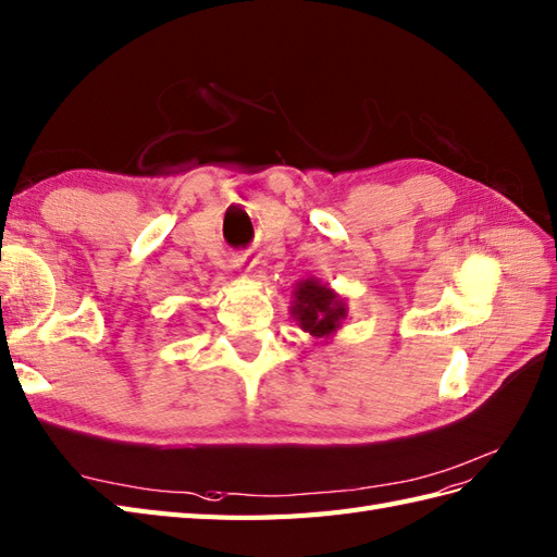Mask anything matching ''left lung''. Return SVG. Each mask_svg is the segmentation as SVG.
Instances as JSON below:
<instances>
[{
	"label": "left lung",
	"instance_id": "8db88e82",
	"mask_svg": "<svg viewBox=\"0 0 557 557\" xmlns=\"http://www.w3.org/2000/svg\"><path fill=\"white\" fill-rule=\"evenodd\" d=\"M293 295L295 300L290 305V314L305 333L325 343L343 329L347 302L331 286L317 278H305L295 283Z\"/></svg>",
	"mask_w": 557,
	"mask_h": 557
}]
</instances>
